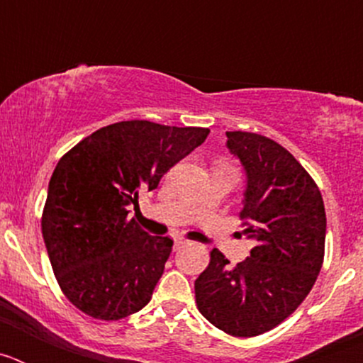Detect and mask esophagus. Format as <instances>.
Returning a JSON list of instances; mask_svg holds the SVG:
<instances>
[{
  "instance_id": "esophagus-1",
  "label": "esophagus",
  "mask_w": 363,
  "mask_h": 363,
  "mask_svg": "<svg viewBox=\"0 0 363 363\" xmlns=\"http://www.w3.org/2000/svg\"><path fill=\"white\" fill-rule=\"evenodd\" d=\"M185 245H189L187 240H184V238H176L174 240V251H179V249H182V247H185Z\"/></svg>"
}]
</instances>
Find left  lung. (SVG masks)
Returning a JSON list of instances; mask_svg holds the SVG:
<instances>
[{"mask_svg": "<svg viewBox=\"0 0 363 363\" xmlns=\"http://www.w3.org/2000/svg\"><path fill=\"white\" fill-rule=\"evenodd\" d=\"M227 149L245 171L240 216L256 245L230 267L218 249L194 281L200 313L233 336L271 331L298 309L323 262L322 194L293 154L255 133H227Z\"/></svg>", "mask_w": 363, "mask_h": 363, "instance_id": "obj_1", "label": "left lung"}]
</instances>
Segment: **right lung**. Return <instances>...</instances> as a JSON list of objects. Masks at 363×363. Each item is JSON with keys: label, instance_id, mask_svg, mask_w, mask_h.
Masks as SVG:
<instances>
[{"label": "right lung", "instance_id": "right-lung-1", "mask_svg": "<svg viewBox=\"0 0 363 363\" xmlns=\"http://www.w3.org/2000/svg\"><path fill=\"white\" fill-rule=\"evenodd\" d=\"M209 129L147 120L96 130L52 172L41 233L56 280L72 306L98 320H121L149 303L172 251L129 220L142 189L154 191Z\"/></svg>", "mask_w": 363, "mask_h": 363}]
</instances>
